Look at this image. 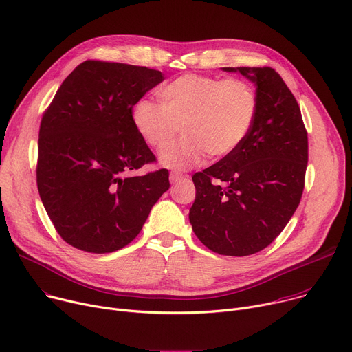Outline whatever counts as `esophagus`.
Masks as SVG:
<instances>
[{
  "instance_id": "1",
  "label": "esophagus",
  "mask_w": 352,
  "mask_h": 352,
  "mask_svg": "<svg viewBox=\"0 0 352 352\" xmlns=\"http://www.w3.org/2000/svg\"><path fill=\"white\" fill-rule=\"evenodd\" d=\"M184 178V175L181 174V173H175V171H173L171 174H170V181L174 184V182H177V181H179V179H182Z\"/></svg>"
}]
</instances>
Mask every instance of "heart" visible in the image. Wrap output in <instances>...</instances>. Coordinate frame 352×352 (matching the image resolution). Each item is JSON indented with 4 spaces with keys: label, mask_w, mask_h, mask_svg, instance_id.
<instances>
[{
    "label": "heart",
    "mask_w": 352,
    "mask_h": 352,
    "mask_svg": "<svg viewBox=\"0 0 352 352\" xmlns=\"http://www.w3.org/2000/svg\"><path fill=\"white\" fill-rule=\"evenodd\" d=\"M158 100L162 107L139 102L133 123L142 139L158 151L183 129L186 138L160 157L164 167L174 170L195 167L206 154L210 158L232 154L248 135L257 112V95L240 78L186 74L160 89Z\"/></svg>",
    "instance_id": "b5f03b06"
}]
</instances>
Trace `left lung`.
Listing matches in <instances>:
<instances>
[{
  "instance_id": "left-lung-1",
  "label": "left lung",
  "mask_w": 352,
  "mask_h": 352,
  "mask_svg": "<svg viewBox=\"0 0 352 352\" xmlns=\"http://www.w3.org/2000/svg\"><path fill=\"white\" fill-rule=\"evenodd\" d=\"M255 84L257 112L241 144L194 174L189 221L209 250L244 257L268 247L299 206L309 158L300 108L271 67H223Z\"/></svg>"
}]
</instances>
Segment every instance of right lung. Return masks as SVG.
Returning <instances> with one entry per match:
<instances>
[{
  "instance_id": "right-lung-1",
  "label": "right lung",
  "mask_w": 352,
  "mask_h": 352,
  "mask_svg": "<svg viewBox=\"0 0 352 352\" xmlns=\"http://www.w3.org/2000/svg\"><path fill=\"white\" fill-rule=\"evenodd\" d=\"M164 80L143 66L87 60L57 89L39 129L36 182L60 237L94 254L136 239L170 188L168 170L131 175L155 162L133 107Z\"/></svg>"
}]
</instances>
